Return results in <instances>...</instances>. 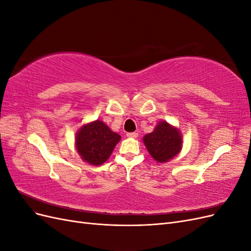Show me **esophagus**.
<instances>
[{
    "instance_id": "1",
    "label": "esophagus",
    "mask_w": 251,
    "mask_h": 251,
    "mask_svg": "<svg viewBox=\"0 0 251 251\" xmlns=\"http://www.w3.org/2000/svg\"><path fill=\"white\" fill-rule=\"evenodd\" d=\"M126 136H127L128 138H137V137H138V133H135V132H133V133H127Z\"/></svg>"
}]
</instances>
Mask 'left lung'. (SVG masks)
Instances as JSON below:
<instances>
[{
    "label": "left lung",
    "instance_id": "obj_1",
    "mask_svg": "<svg viewBox=\"0 0 251 251\" xmlns=\"http://www.w3.org/2000/svg\"><path fill=\"white\" fill-rule=\"evenodd\" d=\"M142 140L151 158L158 163L169 162L183 147V138L179 128L165 120L158 123L154 131L144 135Z\"/></svg>",
    "mask_w": 251,
    "mask_h": 251
}]
</instances>
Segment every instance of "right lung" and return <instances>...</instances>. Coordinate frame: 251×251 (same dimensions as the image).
<instances>
[{
    "instance_id": "add662e5",
    "label": "right lung",
    "mask_w": 251,
    "mask_h": 251,
    "mask_svg": "<svg viewBox=\"0 0 251 251\" xmlns=\"http://www.w3.org/2000/svg\"><path fill=\"white\" fill-rule=\"evenodd\" d=\"M120 139L119 134L97 119L78 128L75 135V149L82 161L98 166L108 160Z\"/></svg>"
}]
</instances>
